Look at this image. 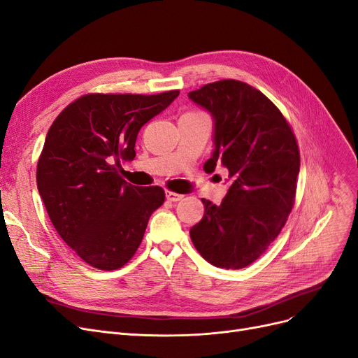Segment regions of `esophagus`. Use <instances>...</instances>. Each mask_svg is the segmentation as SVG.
I'll return each instance as SVG.
<instances>
[{
    "mask_svg": "<svg viewBox=\"0 0 358 358\" xmlns=\"http://www.w3.org/2000/svg\"><path fill=\"white\" fill-rule=\"evenodd\" d=\"M165 196H166V200H169V201H178L182 199V194H178L174 192H166Z\"/></svg>",
    "mask_w": 358,
    "mask_h": 358,
    "instance_id": "1",
    "label": "esophagus"
}]
</instances>
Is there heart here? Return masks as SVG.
I'll return each instance as SVG.
<instances>
[{"label": "heart", "mask_w": 358, "mask_h": 358, "mask_svg": "<svg viewBox=\"0 0 358 358\" xmlns=\"http://www.w3.org/2000/svg\"><path fill=\"white\" fill-rule=\"evenodd\" d=\"M187 114H192V115H201L200 113H187Z\"/></svg>", "instance_id": "obj_1"}]
</instances>
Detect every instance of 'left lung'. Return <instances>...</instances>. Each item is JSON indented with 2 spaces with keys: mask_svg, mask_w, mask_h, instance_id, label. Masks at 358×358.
<instances>
[{
  "mask_svg": "<svg viewBox=\"0 0 358 358\" xmlns=\"http://www.w3.org/2000/svg\"><path fill=\"white\" fill-rule=\"evenodd\" d=\"M213 118L216 162L228 169L231 185L221 205L201 199L205 215L190 237L210 265L241 269L265 253L292 209L300 152L289 124L263 93L238 80H220L189 93Z\"/></svg>",
  "mask_w": 358,
  "mask_h": 358,
  "instance_id": "obj_1",
  "label": "left lung"
}]
</instances>
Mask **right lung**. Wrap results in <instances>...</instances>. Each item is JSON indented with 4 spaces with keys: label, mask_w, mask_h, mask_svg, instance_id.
Wrapping results in <instances>:
<instances>
[{
    "label": "right lung",
    "mask_w": 358,
    "mask_h": 358,
    "mask_svg": "<svg viewBox=\"0 0 358 358\" xmlns=\"http://www.w3.org/2000/svg\"><path fill=\"white\" fill-rule=\"evenodd\" d=\"M178 95L90 93L66 106L50 127L36 169L39 196L59 237L87 265H126L164 203L158 185L124 181L121 161L136 157L138 131Z\"/></svg>",
    "instance_id": "add662e5"
}]
</instances>
